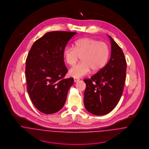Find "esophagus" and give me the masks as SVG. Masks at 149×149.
Returning a JSON list of instances; mask_svg holds the SVG:
<instances>
[{"instance_id": "obj_1", "label": "esophagus", "mask_w": 149, "mask_h": 149, "mask_svg": "<svg viewBox=\"0 0 149 149\" xmlns=\"http://www.w3.org/2000/svg\"><path fill=\"white\" fill-rule=\"evenodd\" d=\"M79 80V78H74V82H77Z\"/></svg>"}]
</instances>
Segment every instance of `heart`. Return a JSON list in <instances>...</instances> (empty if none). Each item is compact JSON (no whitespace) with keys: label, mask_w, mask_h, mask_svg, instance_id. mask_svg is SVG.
Instances as JSON below:
<instances>
[{"label":"heart","mask_w":149,"mask_h":149,"mask_svg":"<svg viewBox=\"0 0 149 149\" xmlns=\"http://www.w3.org/2000/svg\"><path fill=\"white\" fill-rule=\"evenodd\" d=\"M109 57V48L106 43L91 38L79 39L74 43V47L66 46L64 50V59L70 66L75 65L81 57V63L69 70V74L75 78L84 76L91 69L93 72L101 70Z\"/></svg>","instance_id":"1"}]
</instances>
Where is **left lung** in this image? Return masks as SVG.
Returning <instances> with one entry per match:
<instances>
[{"mask_svg":"<svg viewBox=\"0 0 149 149\" xmlns=\"http://www.w3.org/2000/svg\"><path fill=\"white\" fill-rule=\"evenodd\" d=\"M111 42V58L106 65L90 79H85L84 103L95 115H103L116 106L122 95L126 77L127 63L120 46L108 36Z\"/></svg>","mask_w":149,"mask_h":149,"instance_id":"8db88e82","label":"left lung"}]
</instances>
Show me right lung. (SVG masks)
Listing matches in <instances>:
<instances>
[{
  "label": "right lung",
  "instance_id": "add662e5",
  "mask_svg": "<svg viewBox=\"0 0 149 149\" xmlns=\"http://www.w3.org/2000/svg\"><path fill=\"white\" fill-rule=\"evenodd\" d=\"M76 32L55 31L46 33L31 46L26 60L27 90L40 111L46 114L60 111L65 103L73 78L65 79L68 69L64 50Z\"/></svg>",
  "mask_w": 149,
  "mask_h": 149
}]
</instances>
